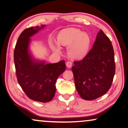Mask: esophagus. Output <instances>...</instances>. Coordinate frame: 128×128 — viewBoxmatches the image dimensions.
<instances>
[{"label":"esophagus","instance_id":"34e87169","mask_svg":"<svg viewBox=\"0 0 128 128\" xmlns=\"http://www.w3.org/2000/svg\"><path fill=\"white\" fill-rule=\"evenodd\" d=\"M66 66H67V68L71 67V66H72V62H71V61H67L66 62Z\"/></svg>","mask_w":128,"mask_h":128}]
</instances>
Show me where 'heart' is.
<instances>
[{"label":"heart","instance_id":"1","mask_svg":"<svg viewBox=\"0 0 128 128\" xmlns=\"http://www.w3.org/2000/svg\"><path fill=\"white\" fill-rule=\"evenodd\" d=\"M60 44L68 46V53L73 58H81L84 57L89 50L91 38L88 33L76 28H66L60 32L57 37ZM56 50L60 52L58 47Z\"/></svg>","mask_w":128,"mask_h":128}]
</instances>
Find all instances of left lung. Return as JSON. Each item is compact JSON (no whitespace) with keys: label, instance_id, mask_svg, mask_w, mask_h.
<instances>
[{"label":"left lung","instance_id":"8db88e82","mask_svg":"<svg viewBox=\"0 0 128 128\" xmlns=\"http://www.w3.org/2000/svg\"><path fill=\"white\" fill-rule=\"evenodd\" d=\"M72 67L75 86L80 96L91 101L105 94L111 86L115 72L111 42L100 30L92 48Z\"/></svg>","mask_w":128,"mask_h":128}]
</instances>
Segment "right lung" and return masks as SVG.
<instances>
[{
  "label": "right lung",
  "instance_id": "right-lung-1",
  "mask_svg": "<svg viewBox=\"0 0 128 128\" xmlns=\"http://www.w3.org/2000/svg\"><path fill=\"white\" fill-rule=\"evenodd\" d=\"M45 27V24H42L25 29L18 38L14 51L18 84L28 98L40 102L52 100L57 78L66 68L64 60L46 64L45 61L34 58L30 52V37Z\"/></svg>",
  "mask_w": 128,
  "mask_h": 128
}]
</instances>
